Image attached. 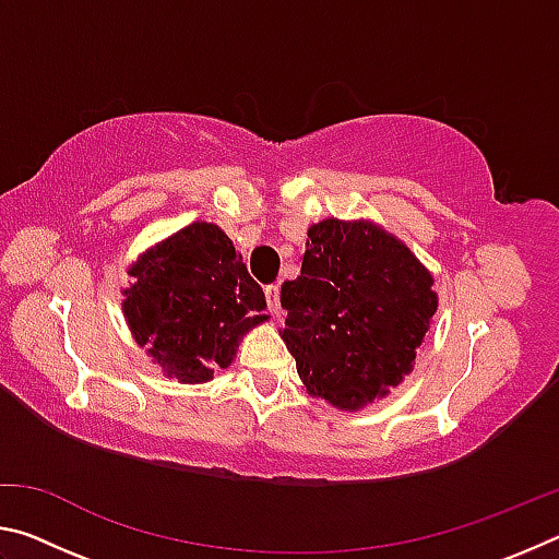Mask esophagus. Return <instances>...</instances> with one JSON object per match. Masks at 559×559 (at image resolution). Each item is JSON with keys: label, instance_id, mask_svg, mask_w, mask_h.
<instances>
[{"label": "esophagus", "instance_id": "esophagus-1", "mask_svg": "<svg viewBox=\"0 0 559 559\" xmlns=\"http://www.w3.org/2000/svg\"><path fill=\"white\" fill-rule=\"evenodd\" d=\"M266 302H269V310L271 316H278L281 313V293H278V286H266Z\"/></svg>", "mask_w": 559, "mask_h": 559}]
</instances>
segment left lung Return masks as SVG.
I'll use <instances>...</instances> for the list:
<instances>
[{
	"label": "left lung",
	"instance_id": "8db88e82",
	"mask_svg": "<svg viewBox=\"0 0 559 559\" xmlns=\"http://www.w3.org/2000/svg\"><path fill=\"white\" fill-rule=\"evenodd\" d=\"M431 286V271L380 224L310 226L300 276L281 286V337L308 394L343 412L390 396L439 308Z\"/></svg>",
	"mask_w": 559,
	"mask_h": 559
}]
</instances>
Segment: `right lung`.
<instances>
[{
    "instance_id": "add662e5",
    "label": "right lung",
    "mask_w": 559,
    "mask_h": 559,
    "mask_svg": "<svg viewBox=\"0 0 559 559\" xmlns=\"http://www.w3.org/2000/svg\"><path fill=\"white\" fill-rule=\"evenodd\" d=\"M122 316L138 347L182 384L229 367L243 335L269 316L266 298L219 226L192 222L128 269Z\"/></svg>"
}]
</instances>
